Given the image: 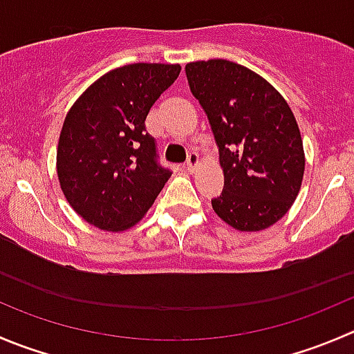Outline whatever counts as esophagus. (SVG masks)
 Segmentation results:
<instances>
[{
	"instance_id": "obj_1",
	"label": "esophagus",
	"mask_w": 354,
	"mask_h": 354,
	"mask_svg": "<svg viewBox=\"0 0 354 354\" xmlns=\"http://www.w3.org/2000/svg\"><path fill=\"white\" fill-rule=\"evenodd\" d=\"M198 164H201V160H198V156L197 152H192L188 153V159H187V164H185V169L188 171V173H195L198 167Z\"/></svg>"
}]
</instances>
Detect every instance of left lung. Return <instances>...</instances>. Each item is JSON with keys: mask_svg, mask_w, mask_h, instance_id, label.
<instances>
[{"mask_svg": "<svg viewBox=\"0 0 354 354\" xmlns=\"http://www.w3.org/2000/svg\"><path fill=\"white\" fill-rule=\"evenodd\" d=\"M211 124L225 176L216 214L239 232H261L292 207L304 176V149L289 104L264 77L212 58L185 67Z\"/></svg>", "mask_w": 354, "mask_h": 354, "instance_id": "8db88e82", "label": "left lung"}]
</instances>
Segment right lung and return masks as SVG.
<instances>
[{
  "label": "right lung",
  "instance_id": "right-lung-1",
  "mask_svg": "<svg viewBox=\"0 0 354 354\" xmlns=\"http://www.w3.org/2000/svg\"><path fill=\"white\" fill-rule=\"evenodd\" d=\"M180 64L114 68L74 102L57 149V174L71 207L105 232H124L147 214L171 178L145 129L150 107L180 75Z\"/></svg>",
  "mask_w": 354,
  "mask_h": 354
}]
</instances>
